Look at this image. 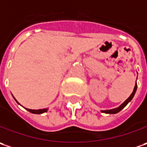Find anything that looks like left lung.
I'll list each match as a JSON object with an SVG mask.
<instances>
[{
	"instance_id": "1",
	"label": "left lung",
	"mask_w": 147,
	"mask_h": 147,
	"mask_svg": "<svg viewBox=\"0 0 147 147\" xmlns=\"http://www.w3.org/2000/svg\"><path fill=\"white\" fill-rule=\"evenodd\" d=\"M137 81H136V85L134 86V89H133V91L131 94V95L127 98V99L125 100L124 102L121 105L118 107V108H115V109H109V110H102V113H110V114H113V113H117L119 111H121L123 108H124L125 106L127 105L130 101H131L132 98H133V96H134V94H135V93L137 91Z\"/></svg>"
}]
</instances>
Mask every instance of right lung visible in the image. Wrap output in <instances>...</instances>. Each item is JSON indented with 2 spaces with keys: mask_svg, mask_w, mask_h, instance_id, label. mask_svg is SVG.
Returning <instances> with one entry per match:
<instances>
[{
  "mask_svg": "<svg viewBox=\"0 0 147 147\" xmlns=\"http://www.w3.org/2000/svg\"><path fill=\"white\" fill-rule=\"evenodd\" d=\"M16 102H17V101H16ZM17 103H18V102H17ZM26 109L29 112H30V113H36V114H40V113H46V112L48 111V109H38V110H36V109Z\"/></svg>",
  "mask_w": 147,
  "mask_h": 147,
  "instance_id": "1",
  "label": "right lung"
}]
</instances>
